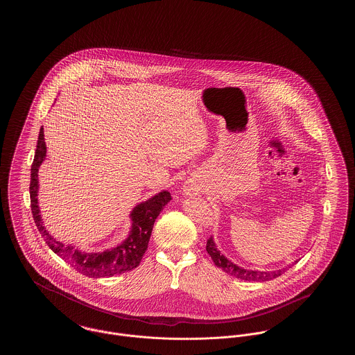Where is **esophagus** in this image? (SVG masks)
<instances>
[{"mask_svg":"<svg viewBox=\"0 0 355 355\" xmlns=\"http://www.w3.org/2000/svg\"><path fill=\"white\" fill-rule=\"evenodd\" d=\"M186 193L187 194H194L196 193V187H193V185L187 186L186 187Z\"/></svg>","mask_w":355,"mask_h":355,"instance_id":"34e87169","label":"esophagus"}]
</instances>
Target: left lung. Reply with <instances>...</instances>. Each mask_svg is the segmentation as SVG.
Returning <instances> with one entry per match:
<instances>
[{
    "mask_svg": "<svg viewBox=\"0 0 355 355\" xmlns=\"http://www.w3.org/2000/svg\"><path fill=\"white\" fill-rule=\"evenodd\" d=\"M206 252L211 257V259L217 268H220L225 272H227L236 278H239V279H243V281L265 282V281H270L272 278L279 277L285 271V269L277 271H254L242 269L220 254L211 236L206 242Z\"/></svg>",
    "mask_w": 355,
    "mask_h": 355,
    "instance_id": "8db88e82",
    "label": "left lung"
}]
</instances>
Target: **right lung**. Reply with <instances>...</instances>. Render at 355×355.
<instances>
[{"label": "right lung", "mask_w": 355, "mask_h": 355, "mask_svg": "<svg viewBox=\"0 0 355 355\" xmlns=\"http://www.w3.org/2000/svg\"><path fill=\"white\" fill-rule=\"evenodd\" d=\"M46 145L44 139V129H40L37 148L34 153L33 164L31 169V207L35 222V226L40 234L46 241L48 246L57 255L65 259L71 268L80 271L89 278H101V277H113L116 274H122L126 271L135 269L144 254L148 249L149 239L152 236L153 225L164 210L165 205L171 200L169 191H161L150 200L139 203L135 206L130 217L133 220L132 233L128 239L117 246L116 249L106 250L102 253H83L76 250L71 246H67L55 241L42 226V220L40 216V209L37 205V191H38V168L45 159Z\"/></svg>", "instance_id": "right-lung-1"}]
</instances>
